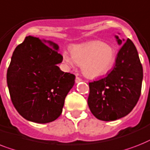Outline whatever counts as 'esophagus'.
<instances>
[{
    "mask_svg": "<svg viewBox=\"0 0 150 150\" xmlns=\"http://www.w3.org/2000/svg\"><path fill=\"white\" fill-rule=\"evenodd\" d=\"M82 80H81V78L78 77V76H76V78H75V82L76 83H79V82H80V81H81Z\"/></svg>",
    "mask_w": 150,
    "mask_h": 150,
    "instance_id": "obj_1",
    "label": "esophagus"
}]
</instances>
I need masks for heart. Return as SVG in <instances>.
Wrapping results in <instances>:
<instances>
[{
    "label": "heart",
    "mask_w": 150,
    "mask_h": 150,
    "mask_svg": "<svg viewBox=\"0 0 150 150\" xmlns=\"http://www.w3.org/2000/svg\"><path fill=\"white\" fill-rule=\"evenodd\" d=\"M71 55L63 52V60L69 65H81L87 77L104 75L112 68L115 61V51L110 45L101 41H92L71 47Z\"/></svg>",
    "instance_id": "obj_1"
}]
</instances>
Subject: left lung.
<instances>
[{
  "label": "left lung",
  "mask_w": 150,
  "mask_h": 150,
  "mask_svg": "<svg viewBox=\"0 0 150 150\" xmlns=\"http://www.w3.org/2000/svg\"><path fill=\"white\" fill-rule=\"evenodd\" d=\"M119 45L122 41L115 36ZM142 66L132 41L128 38L118 52L115 66L105 77L89 82L88 105L97 119L113 121L127 115L140 97Z\"/></svg>",
  "instance_id": "1"
}]
</instances>
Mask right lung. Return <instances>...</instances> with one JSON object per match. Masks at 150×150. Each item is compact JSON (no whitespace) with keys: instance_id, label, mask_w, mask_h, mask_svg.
<instances>
[{"instance_id":"add662e5","label":"right lung","mask_w":150,"mask_h":150,"mask_svg":"<svg viewBox=\"0 0 150 150\" xmlns=\"http://www.w3.org/2000/svg\"><path fill=\"white\" fill-rule=\"evenodd\" d=\"M58 50L52 41L28 36L13 52L7 83L14 108L28 121L47 123L58 119L75 84V75L58 66L63 60Z\"/></svg>"}]
</instances>
